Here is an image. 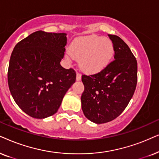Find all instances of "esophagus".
I'll return each instance as SVG.
<instances>
[{
    "instance_id": "obj_1",
    "label": "esophagus",
    "mask_w": 159,
    "mask_h": 159,
    "mask_svg": "<svg viewBox=\"0 0 159 159\" xmlns=\"http://www.w3.org/2000/svg\"><path fill=\"white\" fill-rule=\"evenodd\" d=\"M81 79V75L80 73L76 74V81H80Z\"/></svg>"
}]
</instances>
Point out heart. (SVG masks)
Segmentation results:
<instances>
[{
	"label": "heart",
	"mask_w": 159,
	"mask_h": 159,
	"mask_svg": "<svg viewBox=\"0 0 159 159\" xmlns=\"http://www.w3.org/2000/svg\"><path fill=\"white\" fill-rule=\"evenodd\" d=\"M114 48L107 39L89 35L76 39L70 50L66 53L68 60L80 58V67L89 73H98L108 65L113 55Z\"/></svg>",
	"instance_id": "1"
}]
</instances>
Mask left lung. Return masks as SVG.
<instances>
[{
	"mask_svg": "<svg viewBox=\"0 0 159 159\" xmlns=\"http://www.w3.org/2000/svg\"><path fill=\"white\" fill-rule=\"evenodd\" d=\"M113 44L114 60L99 73L82 75L84 91L81 107L95 124L115 119L124 111L134 94L137 62L127 44L117 35H108Z\"/></svg>",
	"mask_w": 159,
	"mask_h": 159,
	"instance_id": "1",
	"label": "left lung"
}]
</instances>
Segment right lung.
Segmentation results:
<instances>
[{"instance_id": "right-lung-1", "label": "right lung", "mask_w": 159, "mask_h": 159, "mask_svg": "<svg viewBox=\"0 0 159 159\" xmlns=\"http://www.w3.org/2000/svg\"><path fill=\"white\" fill-rule=\"evenodd\" d=\"M66 35L35 32L19 42L11 53L8 87L16 105L31 117L42 119L56 113L75 83V70L60 65Z\"/></svg>"}]
</instances>
